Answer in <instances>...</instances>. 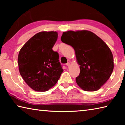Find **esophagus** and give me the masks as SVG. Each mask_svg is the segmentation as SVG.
Masks as SVG:
<instances>
[{
	"mask_svg": "<svg viewBox=\"0 0 125 125\" xmlns=\"http://www.w3.org/2000/svg\"><path fill=\"white\" fill-rule=\"evenodd\" d=\"M66 65H67L68 67H69V66H70V65H71V62H68V63H67V64H66Z\"/></svg>",
	"mask_w": 125,
	"mask_h": 125,
	"instance_id": "obj_1",
	"label": "esophagus"
}]
</instances>
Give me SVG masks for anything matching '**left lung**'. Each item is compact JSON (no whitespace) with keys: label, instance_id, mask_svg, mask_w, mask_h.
Returning <instances> with one entry per match:
<instances>
[{"label":"left lung","instance_id":"obj_1","mask_svg":"<svg viewBox=\"0 0 125 125\" xmlns=\"http://www.w3.org/2000/svg\"><path fill=\"white\" fill-rule=\"evenodd\" d=\"M61 41L75 52L80 74L75 80L85 91L99 90L109 79L114 69L113 55L103 40L88 30L63 32Z\"/></svg>","mask_w":125,"mask_h":125}]
</instances>
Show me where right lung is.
<instances>
[{
	"mask_svg": "<svg viewBox=\"0 0 125 125\" xmlns=\"http://www.w3.org/2000/svg\"><path fill=\"white\" fill-rule=\"evenodd\" d=\"M57 38L56 31L40 32L28 40L19 53L20 75L37 92H46L52 88L63 72L58 53L52 49Z\"/></svg>",
	"mask_w": 125,
	"mask_h": 125,
	"instance_id": "add662e5",
	"label": "right lung"
}]
</instances>
